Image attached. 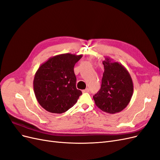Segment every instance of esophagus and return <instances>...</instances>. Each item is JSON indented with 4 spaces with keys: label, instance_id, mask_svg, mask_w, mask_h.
Returning <instances> with one entry per match:
<instances>
[{
    "label": "esophagus",
    "instance_id": "1",
    "mask_svg": "<svg viewBox=\"0 0 160 160\" xmlns=\"http://www.w3.org/2000/svg\"><path fill=\"white\" fill-rule=\"evenodd\" d=\"M82 91H83V93H88V92L89 91V89L88 88H86L85 89L83 90Z\"/></svg>",
    "mask_w": 160,
    "mask_h": 160
}]
</instances>
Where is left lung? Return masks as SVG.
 Wrapping results in <instances>:
<instances>
[{
  "label": "left lung",
  "mask_w": 160,
  "mask_h": 160,
  "mask_svg": "<svg viewBox=\"0 0 160 160\" xmlns=\"http://www.w3.org/2000/svg\"><path fill=\"white\" fill-rule=\"evenodd\" d=\"M105 59L101 89L93 98L101 111L115 114L123 111L130 102L133 84L129 72L122 64L108 57Z\"/></svg>",
  "instance_id": "8db88e82"
}]
</instances>
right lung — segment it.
Instances as JSON below:
<instances>
[{
    "label": "right lung",
    "mask_w": 160,
    "mask_h": 160,
    "mask_svg": "<svg viewBox=\"0 0 160 160\" xmlns=\"http://www.w3.org/2000/svg\"><path fill=\"white\" fill-rule=\"evenodd\" d=\"M82 57L71 53L57 55L38 67L33 89L43 109L50 113H62L77 103L82 92L76 88L74 66Z\"/></svg>",
    "instance_id": "add662e5"
}]
</instances>
